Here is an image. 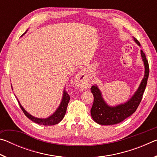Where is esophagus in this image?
<instances>
[{"label":"esophagus","mask_w":157,"mask_h":157,"mask_svg":"<svg viewBox=\"0 0 157 157\" xmlns=\"http://www.w3.org/2000/svg\"><path fill=\"white\" fill-rule=\"evenodd\" d=\"M89 80L90 79L89 77L86 75V73L84 70L79 71L75 76L76 84H78V86L82 87V88H86L88 86Z\"/></svg>","instance_id":"34e87169"}]
</instances>
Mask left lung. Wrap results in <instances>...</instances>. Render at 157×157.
Instances as JSON below:
<instances>
[{"instance_id": "8db88e82", "label": "left lung", "mask_w": 157, "mask_h": 157, "mask_svg": "<svg viewBox=\"0 0 157 157\" xmlns=\"http://www.w3.org/2000/svg\"><path fill=\"white\" fill-rule=\"evenodd\" d=\"M138 46L140 44L137 39L133 37ZM142 60L145 66V74L141 82L134 95L123 104L116 106H110L105 102L102 97V92L96 84L92 86L91 91L94 95V100L91 109V114L94 121L102 125H111L121 123L128 118L136 111L142 100L143 93L145 91L149 76V65L145 53L140 50Z\"/></svg>"}]
</instances>
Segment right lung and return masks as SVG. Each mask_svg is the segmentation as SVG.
<instances>
[{
	"label": "right lung",
	"mask_w": 157,
	"mask_h": 157,
	"mask_svg": "<svg viewBox=\"0 0 157 157\" xmlns=\"http://www.w3.org/2000/svg\"><path fill=\"white\" fill-rule=\"evenodd\" d=\"M28 30H26V32ZM26 32L23 34H25L26 33ZM69 100H70V96H69L68 93L66 91V90L64 89H63V92L62 99V101H61L59 106L58 107L56 111H55L51 116H50L46 118H36V117L32 116L31 114L27 112L25 109L22 107V105H21V103L19 102L18 100V102L19 103L21 109L23 111V113H25V115L27 116L29 119H30L32 121L34 122L35 123L48 126V125H54V124H58L60 121H62V120L63 118V117H64L66 114V109H67V106H68Z\"/></svg>",
	"instance_id": "obj_1"
}]
</instances>
